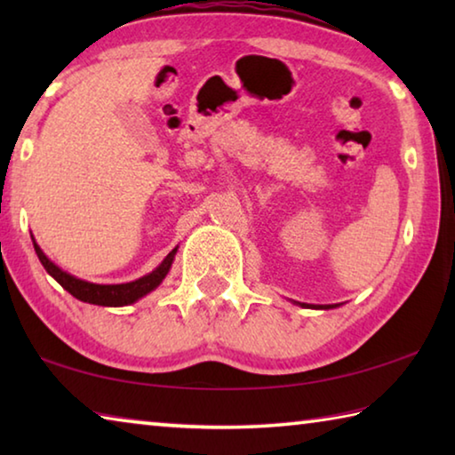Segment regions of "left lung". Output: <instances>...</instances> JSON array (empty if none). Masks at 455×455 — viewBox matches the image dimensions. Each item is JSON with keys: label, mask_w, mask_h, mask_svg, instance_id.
I'll return each instance as SVG.
<instances>
[{"label": "left lung", "mask_w": 455, "mask_h": 455, "mask_svg": "<svg viewBox=\"0 0 455 455\" xmlns=\"http://www.w3.org/2000/svg\"><path fill=\"white\" fill-rule=\"evenodd\" d=\"M303 307H311V305H305V303H301ZM333 307H337V305H313V309H333Z\"/></svg>", "instance_id": "obj_1"}]
</instances>
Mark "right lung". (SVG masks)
<instances>
[{"mask_svg":"<svg viewBox=\"0 0 455 455\" xmlns=\"http://www.w3.org/2000/svg\"><path fill=\"white\" fill-rule=\"evenodd\" d=\"M34 241V236H32ZM34 249L36 255L40 259V263L44 265L45 271H48L53 279H56L61 287H64L70 295L76 299H80L84 303L90 305H102V307H124V305H132L138 299H142L144 295H148L150 291L158 287L160 283L164 281V276L168 275L172 267V260L176 255V249L168 252V257L160 263L152 273L140 276L132 283H120V284H96V283H88L82 279H76L74 275L61 271L58 265H53L52 260L44 255V251L37 246L34 241Z\"/></svg>","mask_w":455,"mask_h":455,"instance_id":"obj_1","label":"right lung"}]
</instances>
